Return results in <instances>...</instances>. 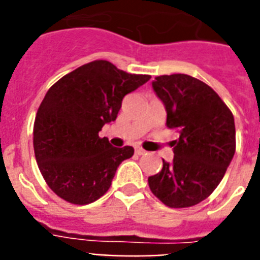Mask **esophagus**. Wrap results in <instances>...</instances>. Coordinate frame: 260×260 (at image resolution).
Listing matches in <instances>:
<instances>
[{
  "mask_svg": "<svg viewBox=\"0 0 260 260\" xmlns=\"http://www.w3.org/2000/svg\"><path fill=\"white\" fill-rule=\"evenodd\" d=\"M135 151H136V154L138 155H144L147 152L146 150H143L142 147H136V148H135Z\"/></svg>",
  "mask_w": 260,
  "mask_h": 260,
  "instance_id": "esophagus-1",
  "label": "esophagus"
}]
</instances>
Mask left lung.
<instances>
[{"label":"left lung","mask_w":260,"mask_h":260,"mask_svg":"<svg viewBox=\"0 0 260 260\" xmlns=\"http://www.w3.org/2000/svg\"><path fill=\"white\" fill-rule=\"evenodd\" d=\"M152 89L179 139L173 142V162L163 160L148 185L165 205L189 208L209 197L234 158V114L212 87L190 75H160Z\"/></svg>","instance_id":"obj_1"}]
</instances>
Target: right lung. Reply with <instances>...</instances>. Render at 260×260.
<instances>
[{
  "instance_id": "obj_1",
  "label": "right lung",
  "mask_w": 260,
  "mask_h": 260,
  "mask_svg": "<svg viewBox=\"0 0 260 260\" xmlns=\"http://www.w3.org/2000/svg\"><path fill=\"white\" fill-rule=\"evenodd\" d=\"M150 78L94 60L50 87L35 118L34 150L40 173L56 196L86 205L108 191L134 147L117 148L98 134L116 120L122 98Z\"/></svg>"
}]
</instances>
